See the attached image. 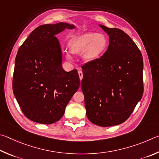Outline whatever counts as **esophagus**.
I'll list each match as a JSON object with an SVG mask.
<instances>
[{"label": "esophagus", "mask_w": 159, "mask_h": 159, "mask_svg": "<svg viewBox=\"0 0 159 159\" xmlns=\"http://www.w3.org/2000/svg\"><path fill=\"white\" fill-rule=\"evenodd\" d=\"M78 75H79V77H80V80H82V78H83V72L82 70H78Z\"/></svg>", "instance_id": "34e87169"}]
</instances>
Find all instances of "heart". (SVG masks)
Listing matches in <instances>:
<instances>
[{"label":"heart","mask_w":159,"mask_h":159,"mask_svg":"<svg viewBox=\"0 0 159 159\" xmlns=\"http://www.w3.org/2000/svg\"><path fill=\"white\" fill-rule=\"evenodd\" d=\"M109 46V39L102 33L93 32L85 33L75 36L69 43L70 51L73 54H81L86 62H93L98 60L107 51ZM68 59L71 57L66 55Z\"/></svg>","instance_id":"obj_1"}]
</instances>
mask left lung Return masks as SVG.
Listing matches in <instances>:
<instances>
[{"mask_svg": "<svg viewBox=\"0 0 159 159\" xmlns=\"http://www.w3.org/2000/svg\"><path fill=\"white\" fill-rule=\"evenodd\" d=\"M109 35L107 51L83 66L81 88L87 116L100 126L122 124L143 94V60L138 47L126 33L99 25Z\"/></svg>", "mask_w": 159, "mask_h": 159, "instance_id": "left-lung-1", "label": "left lung"}]
</instances>
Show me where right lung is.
<instances>
[{"label": "right lung", "instance_id": "add662e5", "mask_svg": "<svg viewBox=\"0 0 159 159\" xmlns=\"http://www.w3.org/2000/svg\"><path fill=\"white\" fill-rule=\"evenodd\" d=\"M75 26L67 23L36 28L18 49L12 89L22 112L39 124L58 121L80 87L77 70L62 67V52L55 35Z\"/></svg>", "mask_w": 159, "mask_h": 159}]
</instances>
